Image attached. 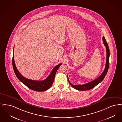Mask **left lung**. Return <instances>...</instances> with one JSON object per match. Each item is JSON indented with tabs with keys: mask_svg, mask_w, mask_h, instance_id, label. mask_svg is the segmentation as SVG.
Masks as SVG:
<instances>
[{
	"mask_svg": "<svg viewBox=\"0 0 122 122\" xmlns=\"http://www.w3.org/2000/svg\"><path fill=\"white\" fill-rule=\"evenodd\" d=\"M102 41H103V42L104 46L106 47V52H107L106 66H105V68L104 71L102 73V74L98 77H97V79H96L95 80H93L92 81H90L89 82L86 83L85 84H83V85H73V84H72L70 82L69 79L68 78V80L69 83L75 89L79 90V91H86V90L91 89L94 88L95 86H96L97 85H98L99 83H100L101 81L103 80L104 78L105 77L106 74L107 73V72L108 71V69L109 68L110 51H109V49L108 44L106 41L104 36H103V37H102Z\"/></svg>",
	"mask_w": 122,
	"mask_h": 122,
	"instance_id": "1",
	"label": "left lung"
}]
</instances>
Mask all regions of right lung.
I'll use <instances>...</instances> for the list:
<instances>
[{"label": "right lung", "mask_w": 122, "mask_h": 122, "mask_svg": "<svg viewBox=\"0 0 122 122\" xmlns=\"http://www.w3.org/2000/svg\"><path fill=\"white\" fill-rule=\"evenodd\" d=\"M12 64L15 73L19 80L28 88L38 92L45 91L51 87L53 84L56 72L59 67L62 64V63L59 64L58 65L56 66L51 71L50 74L46 79L43 81H36L29 79L24 77L17 69L14 60V48L13 50Z\"/></svg>", "instance_id": "obj_1"}]
</instances>
